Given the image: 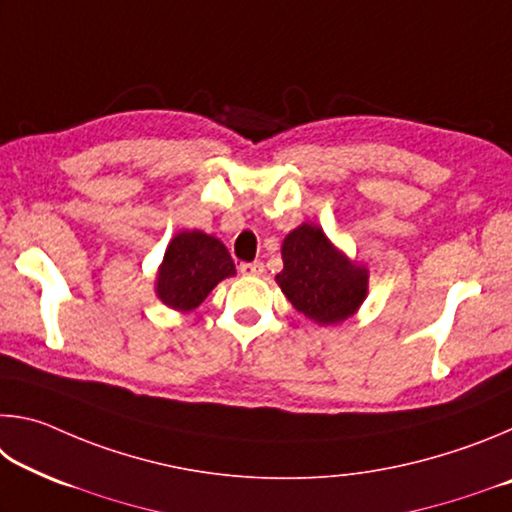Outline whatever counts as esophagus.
<instances>
[{
    "mask_svg": "<svg viewBox=\"0 0 512 512\" xmlns=\"http://www.w3.org/2000/svg\"><path fill=\"white\" fill-rule=\"evenodd\" d=\"M239 273L246 277H259L264 273V266L259 262H244V264H239Z\"/></svg>",
    "mask_w": 512,
    "mask_h": 512,
    "instance_id": "esophagus-1",
    "label": "esophagus"
}]
</instances>
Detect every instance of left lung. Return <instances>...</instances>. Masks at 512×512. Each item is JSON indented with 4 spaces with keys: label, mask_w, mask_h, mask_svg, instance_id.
<instances>
[{
    "label": "left lung",
    "mask_w": 512,
    "mask_h": 512,
    "mask_svg": "<svg viewBox=\"0 0 512 512\" xmlns=\"http://www.w3.org/2000/svg\"><path fill=\"white\" fill-rule=\"evenodd\" d=\"M282 262L275 282L293 309L316 325L343 323L368 298V266L336 248L316 223H300L284 237Z\"/></svg>",
    "instance_id": "8db88e82"
}]
</instances>
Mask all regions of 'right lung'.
<instances>
[{
    "label": "right lung",
    "instance_id": "add662e5",
    "mask_svg": "<svg viewBox=\"0 0 512 512\" xmlns=\"http://www.w3.org/2000/svg\"><path fill=\"white\" fill-rule=\"evenodd\" d=\"M237 275L221 239L201 230H183L169 241L155 277V296L176 311H194L225 277Z\"/></svg>",
    "mask_w": 512,
    "mask_h": 512
}]
</instances>
